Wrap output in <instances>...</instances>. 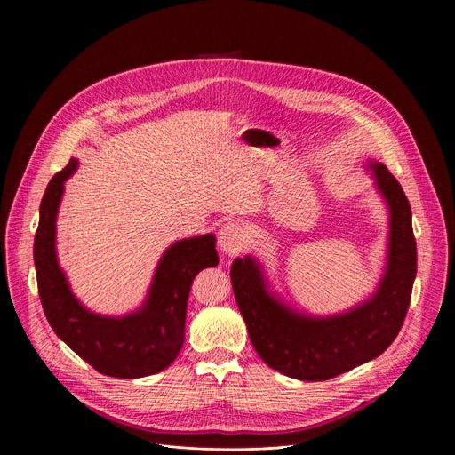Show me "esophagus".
I'll return each mask as SVG.
<instances>
[{
	"label": "esophagus",
	"mask_w": 455,
	"mask_h": 455,
	"mask_svg": "<svg viewBox=\"0 0 455 455\" xmlns=\"http://www.w3.org/2000/svg\"><path fill=\"white\" fill-rule=\"evenodd\" d=\"M245 247H247V234L243 227L232 221L225 223L220 230V249L228 256H235L243 252Z\"/></svg>",
	"instance_id": "1"
}]
</instances>
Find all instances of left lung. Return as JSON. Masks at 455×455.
I'll return each instance as SVG.
<instances>
[{
    "label": "left lung",
    "mask_w": 455,
    "mask_h": 455,
    "mask_svg": "<svg viewBox=\"0 0 455 455\" xmlns=\"http://www.w3.org/2000/svg\"><path fill=\"white\" fill-rule=\"evenodd\" d=\"M389 210L387 264L376 293L345 314L314 317L278 300L251 256L235 258L230 280L249 338L271 369L304 381H323L367 363L398 336L417 276L411 206L384 164L369 160Z\"/></svg>",
    "instance_id": "obj_1"
}]
</instances>
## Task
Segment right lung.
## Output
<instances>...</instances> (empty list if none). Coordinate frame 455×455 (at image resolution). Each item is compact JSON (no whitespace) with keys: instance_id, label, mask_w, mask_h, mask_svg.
I'll return each instance as SVG.
<instances>
[{"instance_id":"right-lung-1","label":"right lung","mask_w":455,"mask_h":455,"mask_svg":"<svg viewBox=\"0 0 455 455\" xmlns=\"http://www.w3.org/2000/svg\"><path fill=\"white\" fill-rule=\"evenodd\" d=\"M71 158L45 188L35 235L38 295L57 336L95 371L114 378H141L170 367L184 343L186 306L199 271L220 264L215 235L180 240L167 249L155 271L146 302L124 317L86 309L71 293L55 251L57 213L64 182L76 173Z\"/></svg>"}]
</instances>
